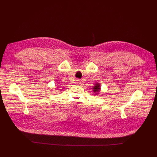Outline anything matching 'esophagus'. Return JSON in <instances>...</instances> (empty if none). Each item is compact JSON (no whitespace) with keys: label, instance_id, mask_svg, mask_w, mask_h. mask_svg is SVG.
Masks as SVG:
<instances>
[{"label":"esophagus","instance_id":"esophagus-1","mask_svg":"<svg viewBox=\"0 0 157 157\" xmlns=\"http://www.w3.org/2000/svg\"><path fill=\"white\" fill-rule=\"evenodd\" d=\"M76 82H80V81H79V79H78V80H76Z\"/></svg>","mask_w":157,"mask_h":157}]
</instances>
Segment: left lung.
<instances>
[{
    "label": "left lung",
    "instance_id": "1",
    "mask_svg": "<svg viewBox=\"0 0 157 157\" xmlns=\"http://www.w3.org/2000/svg\"><path fill=\"white\" fill-rule=\"evenodd\" d=\"M93 92L95 93V94L96 95H97L99 93V91L101 90V85L99 83H96L95 86H94L93 88Z\"/></svg>",
    "mask_w": 157,
    "mask_h": 157
}]
</instances>
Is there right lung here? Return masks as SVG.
<instances>
[{"instance_id":"obj_1","label":"right lung","mask_w":157,"mask_h":157,"mask_svg":"<svg viewBox=\"0 0 157 157\" xmlns=\"http://www.w3.org/2000/svg\"><path fill=\"white\" fill-rule=\"evenodd\" d=\"M56 85H58V84H56Z\"/></svg>"}]
</instances>
